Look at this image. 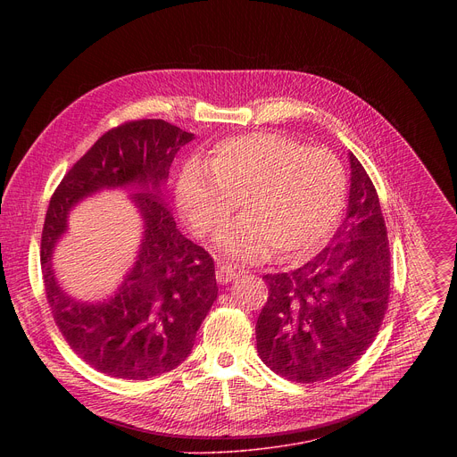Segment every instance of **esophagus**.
<instances>
[{
  "mask_svg": "<svg viewBox=\"0 0 457 457\" xmlns=\"http://www.w3.org/2000/svg\"><path fill=\"white\" fill-rule=\"evenodd\" d=\"M237 277H238V270L231 264H220L217 268V282H220V284H228Z\"/></svg>",
  "mask_w": 457,
  "mask_h": 457,
  "instance_id": "1",
  "label": "esophagus"
}]
</instances>
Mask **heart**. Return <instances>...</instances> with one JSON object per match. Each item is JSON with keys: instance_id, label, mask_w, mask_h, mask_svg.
Returning <instances> with one entry per match:
<instances>
[{"instance_id": "1", "label": "heart", "mask_w": 457, "mask_h": 457, "mask_svg": "<svg viewBox=\"0 0 457 457\" xmlns=\"http://www.w3.org/2000/svg\"><path fill=\"white\" fill-rule=\"evenodd\" d=\"M175 199L186 222L203 237L219 231L242 199L245 215L217 240L229 256L258 260L277 247L284 258H302L335 233L347 201V171L328 148L254 132L220 141L210 162L187 159Z\"/></svg>"}]
</instances>
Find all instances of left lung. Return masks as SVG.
<instances>
[{
  "label": "left lung",
  "mask_w": 457,
  "mask_h": 457,
  "mask_svg": "<svg viewBox=\"0 0 457 457\" xmlns=\"http://www.w3.org/2000/svg\"><path fill=\"white\" fill-rule=\"evenodd\" d=\"M351 159L347 217L312 260L264 275L270 296L256 320V351L296 383L328 381L356 363L381 328L390 295V251L376 187Z\"/></svg>",
  "instance_id": "left-lung-1"
}]
</instances>
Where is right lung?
I'll return each instance as SVG.
<instances>
[{
    "instance_id": "obj_1",
    "label": "right lung",
    "mask_w": 457,
    "mask_h": 457,
    "mask_svg": "<svg viewBox=\"0 0 457 457\" xmlns=\"http://www.w3.org/2000/svg\"><path fill=\"white\" fill-rule=\"evenodd\" d=\"M193 134L162 119L126 120L106 134L55 187L41 233L46 303L59 333L96 370L122 379H150L179 367L217 300L212 254L187 240L159 197L170 166ZM137 183L135 202L145 238L135 270L108 303L83 304L64 295L49 270L51 247L70 208L103 187Z\"/></svg>"
}]
</instances>
